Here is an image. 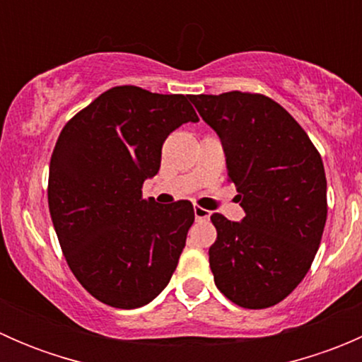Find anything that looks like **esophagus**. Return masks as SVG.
<instances>
[{
    "label": "esophagus",
    "mask_w": 362,
    "mask_h": 362,
    "mask_svg": "<svg viewBox=\"0 0 362 362\" xmlns=\"http://www.w3.org/2000/svg\"><path fill=\"white\" fill-rule=\"evenodd\" d=\"M194 217L196 221H208V218H210V211L194 204Z\"/></svg>",
    "instance_id": "34e87169"
}]
</instances>
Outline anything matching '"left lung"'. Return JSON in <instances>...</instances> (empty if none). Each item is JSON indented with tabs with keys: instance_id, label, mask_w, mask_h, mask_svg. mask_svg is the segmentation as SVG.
Returning a JSON list of instances; mask_svg holds the SVG:
<instances>
[{
	"instance_id": "obj_1",
	"label": "left lung",
	"mask_w": 362,
	"mask_h": 362,
	"mask_svg": "<svg viewBox=\"0 0 362 362\" xmlns=\"http://www.w3.org/2000/svg\"><path fill=\"white\" fill-rule=\"evenodd\" d=\"M224 145L242 222L211 215L208 250L217 289L243 308H268L299 286L320 245L327 182L319 151L294 117L264 94L191 96Z\"/></svg>"
}]
</instances>
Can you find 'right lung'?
Wrapping results in <instances>:
<instances>
[{
  "instance_id": "obj_1",
  "label": "right lung",
  "mask_w": 362,
  "mask_h": 362,
  "mask_svg": "<svg viewBox=\"0 0 362 362\" xmlns=\"http://www.w3.org/2000/svg\"><path fill=\"white\" fill-rule=\"evenodd\" d=\"M198 120L189 96L119 86L61 131L50 158V217L69 269L98 301L140 308L170 282L194 208L145 199L141 187L159 171L168 134Z\"/></svg>"
}]
</instances>
